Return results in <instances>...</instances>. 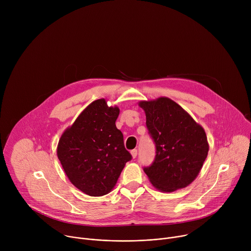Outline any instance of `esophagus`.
I'll use <instances>...</instances> for the list:
<instances>
[{
  "label": "esophagus",
  "mask_w": 251,
  "mask_h": 251,
  "mask_svg": "<svg viewBox=\"0 0 251 251\" xmlns=\"http://www.w3.org/2000/svg\"><path fill=\"white\" fill-rule=\"evenodd\" d=\"M131 155H132V157L135 159V158L137 157V155H138V151H137V149L132 150V151H131Z\"/></svg>",
  "instance_id": "obj_1"
}]
</instances>
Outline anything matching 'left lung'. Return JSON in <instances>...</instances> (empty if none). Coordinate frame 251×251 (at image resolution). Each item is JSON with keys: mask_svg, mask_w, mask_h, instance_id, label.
<instances>
[{"mask_svg": "<svg viewBox=\"0 0 251 251\" xmlns=\"http://www.w3.org/2000/svg\"><path fill=\"white\" fill-rule=\"evenodd\" d=\"M156 147L155 160L144 172L159 191L172 193L198 176L208 152L203 128L168 97L140 101Z\"/></svg>", "mask_w": 251, "mask_h": 251, "instance_id": "1", "label": "left lung"}]
</instances>
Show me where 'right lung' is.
Returning a JSON list of instances; mask_svg holds the SVG:
<instances>
[{
	"label": "right lung",
	"instance_id": "right-lung-1",
	"mask_svg": "<svg viewBox=\"0 0 251 251\" xmlns=\"http://www.w3.org/2000/svg\"><path fill=\"white\" fill-rule=\"evenodd\" d=\"M119 112L117 106L109 107L105 99L95 100L58 141L56 153L67 177L88 196L110 193L132 159L115 125Z\"/></svg>",
	"mask_w": 251,
	"mask_h": 251
}]
</instances>
